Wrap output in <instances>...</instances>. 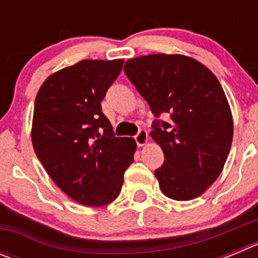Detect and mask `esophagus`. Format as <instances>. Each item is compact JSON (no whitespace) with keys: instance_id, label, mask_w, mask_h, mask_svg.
Instances as JSON below:
<instances>
[{"instance_id":"obj_1","label":"esophagus","mask_w":258,"mask_h":258,"mask_svg":"<svg viewBox=\"0 0 258 258\" xmlns=\"http://www.w3.org/2000/svg\"><path fill=\"white\" fill-rule=\"evenodd\" d=\"M134 140H136L137 145L138 146H145L146 143H147V141H149V134H147L146 131L141 129V131L134 136Z\"/></svg>"}]
</instances>
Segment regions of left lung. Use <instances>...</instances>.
Returning <instances> with one entry per match:
<instances>
[{"mask_svg":"<svg viewBox=\"0 0 258 258\" xmlns=\"http://www.w3.org/2000/svg\"><path fill=\"white\" fill-rule=\"evenodd\" d=\"M124 71L156 117L150 134L165 157L155 170L163 194L174 200L200 197L222 172L232 142L231 111L220 81L178 54L129 59Z\"/></svg>","mask_w":258,"mask_h":258,"instance_id":"1","label":"left lung"}]
</instances>
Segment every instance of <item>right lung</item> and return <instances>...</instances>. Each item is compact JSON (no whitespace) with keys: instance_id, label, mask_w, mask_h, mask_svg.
<instances>
[{"instance_id":"1","label":"right lung","mask_w":258,"mask_h":258,"mask_svg":"<svg viewBox=\"0 0 258 258\" xmlns=\"http://www.w3.org/2000/svg\"><path fill=\"white\" fill-rule=\"evenodd\" d=\"M124 60H81L47 77L36 97L32 143L47 174L89 207L118 197L136 141L116 137L101 102Z\"/></svg>"}]
</instances>
